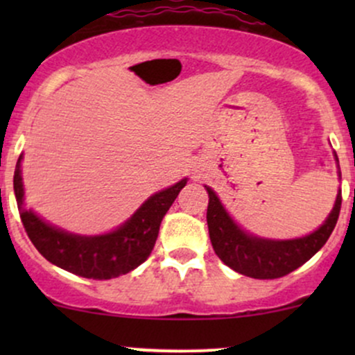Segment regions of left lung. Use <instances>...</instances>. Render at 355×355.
Listing matches in <instances>:
<instances>
[{"label": "left lung", "instance_id": "obj_1", "mask_svg": "<svg viewBox=\"0 0 355 355\" xmlns=\"http://www.w3.org/2000/svg\"><path fill=\"white\" fill-rule=\"evenodd\" d=\"M334 157L340 180L339 158L336 153ZM205 189L209 191L207 223L215 254L225 266L252 279H279L312 259L331 237L342 203L339 190L331 214L319 229L299 239L275 240L259 237L243 230L220 202L218 195L210 187L205 185Z\"/></svg>", "mask_w": 355, "mask_h": 355}]
</instances>
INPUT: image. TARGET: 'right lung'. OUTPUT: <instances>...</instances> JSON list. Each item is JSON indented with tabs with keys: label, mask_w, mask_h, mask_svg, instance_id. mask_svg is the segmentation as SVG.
<instances>
[{
	"label": "right lung",
	"mask_w": 355,
	"mask_h": 355,
	"mask_svg": "<svg viewBox=\"0 0 355 355\" xmlns=\"http://www.w3.org/2000/svg\"><path fill=\"white\" fill-rule=\"evenodd\" d=\"M21 160L23 155H19L13 189L28 237L48 262L85 279H115L144 263L152 254L162 220L187 185V178H182L168 189L153 193L115 230L100 235H80L51 225L36 211L26 209Z\"/></svg>",
	"instance_id": "obj_1"
}]
</instances>
